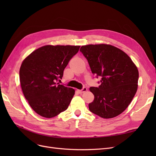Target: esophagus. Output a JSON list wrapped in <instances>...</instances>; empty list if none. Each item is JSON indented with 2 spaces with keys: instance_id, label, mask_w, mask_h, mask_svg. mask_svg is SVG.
<instances>
[{
  "instance_id": "34e87169",
  "label": "esophagus",
  "mask_w": 156,
  "mask_h": 156,
  "mask_svg": "<svg viewBox=\"0 0 156 156\" xmlns=\"http://www.w3.org/2000/svg\"><path fill=\"white\" fill-rule=\"evenodd\" d=\"M87 91V88L86 87H84L82 90H77V92L79 93V94H83L84 92H85Z\"/></svg>"
}]
</instances>
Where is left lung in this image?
Segmentation results:
<instances>
[{"mask_svg":"<svg viewBox=\"0 0 156 156\" xmlns=\"http://www.w3.org/2000/svg\"><path fill=\"white\" fill-rule=\"evenodd\" d=\"M92 73L101 77L99 87H90L94 96L89 110L103 119L120 115L130 104L138 87L139 71L129 56L108 44L83 45Z\"/></svg>","mask_w":156,"mask_h":156,"instance_id":"1","label":"left lung"}]
</instances>
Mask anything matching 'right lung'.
<instances>
[{
	"instance_id": "obj_1",
	"label": "right lung",
	"mask_w": 156,
	"mask_h": 156,
	"mask_svg": "<svg viewBox=\"0 0 156 156\" xmlns=\"http://www.w3.org/2000/svg\"><path fill=\"white\" fill-rule=\"evenodd\" d=\"M79 48V45H44L23 61L20 69L22 91L37 115L49 119L68 108L75 90L57 81Z\"/></svg>"
}]
</instances>
